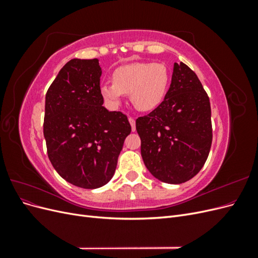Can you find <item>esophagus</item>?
I'll use <instances>...</instances> for the list:
<instances>
[{
  "label": "esophagus",
  "instance_id": "esophagus-1",
  "mask_svg": "<svg viewBox=\"0 0 258 258\" xmlns=\"http://www.w3.org/2000/svg\"><path fill=\"white\" fill-rule=\"evenodd\" d=\"M129 122L131 124L132 131H136V120H135V118H132V117H129Z\"/></svg>",
  "mask_w": 258,
  "mask_h": 258
}]
</instances>
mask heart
<instances>
[{
    "instance_id": "b5f03b06",
    "label": "heart",
    "mask_w": 258,
    "mask_h": 258,
    "mask_svg": "<svg viewBox=\"0 0 258 258\" xmlns=\"http://www.w3.org/2000/svg\"><path fill=\"white\" fill-rule=\"evenodd\" d=\"M169 81V70L163 63L132 62L115 69L112 82L100 85V93L111 106L118 105L123 95H130L137 110L151 111L165 98Z\"/></svg>"
}]
</instances>
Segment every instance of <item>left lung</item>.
<instances>
[{
    "label": "left lung",
    "instance_id": "left-lung-1",
    "mask_svg": "<svg viewBox=\"0 0 258 258\" xmlns=\"http://www.w3.org/2000/svg\"><path fill=\"white\" fill-rule=\"evenodd\" d=\"M136 128L148 171L159 181L181 184L204 167L212 144L210 100L198 76L174 63L165 100L139 117Z\"/></svg>",
    "mask_w": 258,
    "mask_h": 258
}]
</instances>
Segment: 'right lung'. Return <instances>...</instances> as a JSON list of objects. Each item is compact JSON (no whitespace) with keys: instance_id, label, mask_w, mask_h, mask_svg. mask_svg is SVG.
Returning <instances> with one entry per match:
<instances>
[{"instance_id":"right-lung-1","label":"right lung","mask_w":258,"mask_h":258,"mask_svg":"<svg viewBox=\"0 0 258 258\" xmlns=\"http://www.w3.org/2000/svg\"><path fill=\"white\" fill-rule=\"evenodd\" d=\"M101 74L98 59L70 60L45 98L48 158L62 178L86 189L110 182L131 132L126 115L102 106Z\"/></svg>"}]
</instances>
